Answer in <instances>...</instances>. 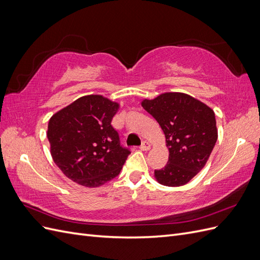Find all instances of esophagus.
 <instances>
[{
    "mask_svg": "<svg viewBox=\"0 0 260 260\" xmlns=\"http://www.w3.org/2000/svg\"><path fill=\"white\" fill-rule=\"evenodd\" d=\"M140 148H141V151H148V149L151 148V145H149V143L146 142V141H144V142L141 144Z\"/></svg>",
    "mask_w": 260,
    "mask_h": 260,
    "instance_id": "34e87169",
    "label": "esophagus"
}]
</instances>
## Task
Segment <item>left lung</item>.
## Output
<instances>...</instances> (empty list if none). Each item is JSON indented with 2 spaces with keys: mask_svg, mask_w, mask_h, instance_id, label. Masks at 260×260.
I'll use <instances>...</instances> for the list:
<instances>
[{
  "mask_svg": "<svg viewBox=\"0 0 260 260\" xmlns=\"http://www.w3.org/2000/svg\"><path fill=\"white\" fill-rule=\"evenodd\" d=\"M142 106L161 127L169 149L166 166L155 178L166 186L186 184L204 168L218 139L215 113L187 94L169 92Z\"/></svg>",
  "mask_w": 260,
  "mask_h": 260,
  "instance_id": "1",
  "label": "left lung"
}]
</instances>
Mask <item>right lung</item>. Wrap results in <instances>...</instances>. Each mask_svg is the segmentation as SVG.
Segmentation results:
<instances>
[{
	"label": "right lung",
	"mask_w": 260,
	"mask_h": 260,
	"mask_svg": "<svg viewBox=\"0 0 260 260\" xmlns=\"http://www.w3.org/2000/svg\"><path fill=\"white\" fill-rule=\"evenodd\" d=\"M118 108L102 95H86L52 116L48 139L53 160L74 182L96 187L119 175L130 149L121 146L112 125Z\"/></svg>",
	"instance_id": "right-lung-1"
}]
</instances>
